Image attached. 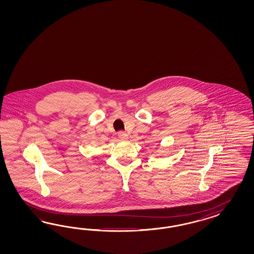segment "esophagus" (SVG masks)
<instances>
[{
	"label": "esophagus",
	"instance_id": "1",
	"mask_svg": "<svg viewBox=\"0 0 254 254\" xmlns=\"http://www.w3.org/2000/svg\"><path fill=\"white\" fill-rule=\"evenodd\" d=\"M118 138H120L121 140H127L128 139V135L126 132H124V131H120L118 133Z\"/></svg>",
	"mask_w": 254,
	"mask_h": 254
}]
</instances>
